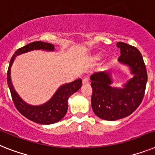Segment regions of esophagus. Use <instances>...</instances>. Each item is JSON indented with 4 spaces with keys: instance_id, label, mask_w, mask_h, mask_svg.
<instances>
[{
    "instance_id": "esophagus-1",
    "label": "esophagus",
    "mask_w": 155,
    "mask_h": 155,
    "mask_svg": "<svg viewBox=\"0 0 155 155\" xmlns=\"http://www.w3.org/2000/svg\"><path fill=\"white\" fill-rule=\"evenodd\" d=\"M89 79L88 78H84L82 79V84L83 85H86V84H89Z\"/></svg>"
}]
</instances>
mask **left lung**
I'll use <instances>...</instances> for the list:
<instances>
[{
	"instance_id": "obj_1",
	"label": "left lung",
	"mask_w": 155,
	"mask_h": 155,
	"mask_svg": "<svg viewBox=\"0 0 155 155\" xmlns=\"http://www.w3.org/2000/svg\"><path fill=\"white\" fill-rule=\"evenodd\" d=\"M120 49L118 61L131 69L134 76L124 88L112 87L109 72H96L91 75L93 89L91 104L93 112L105 120H116L131 115L143 99L147 73L141 53L136 47L123 42L116 43Z\"/></svg>"
}]
</instances>
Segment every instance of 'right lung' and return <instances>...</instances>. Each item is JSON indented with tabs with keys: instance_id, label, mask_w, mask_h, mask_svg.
<instances>
[{
	"instance_id": "add662e5",
	"label": "right lung",
	"mask_w": 155,
	"mask_h": 155,
	"mask_svg": "<svg viewBox=\"0 0 155 155\" xmlns=\"http://www.w3.org/2000/svg\"><path fill=\"white\" fill-rule=\"evenodd\" d=\"M45 50L52 51L54 50L53 44L48 43H44L41 41L33 42L24 47L19 48L12 57L10 60L9 66L8 69L7 81L8 85L9 87L11 92L12 98L13 101L14 105L16 106V109L27 119L38 123L40 124H51L58 122L63 118L66 114L68 109V98L73 93L77 92L81 86L82 81L81 79H78L74 81L67 83L62 85L58 89L54 96L42 105L33 106L25 103L21 98L19 97L15 89H14L11 81V66L14 62L15 58L19 54L26 53L33 50Z\"/></svg>"
}]
</instances>
